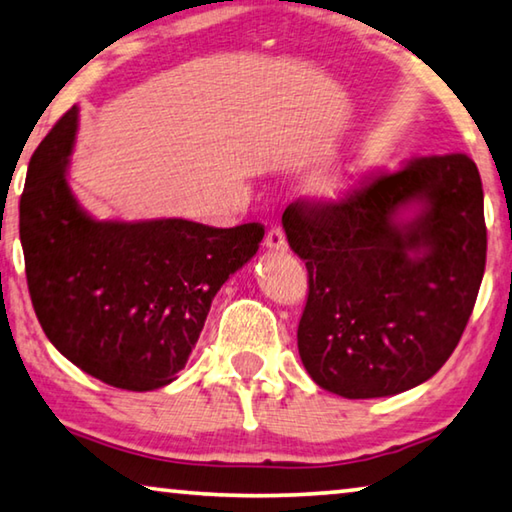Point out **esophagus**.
Returning a JSON list of instances; mask_svg holds the SVG:
<instances>
[{
  "mask_svg": "<svg viewBox=\"0 0 512 512\" xmlns=\"http://www.w3.org/2000/svg\"><path fill=\"white\" fill-rule=\"evenodd\" d=\"M266 248L269 250H287V239H285V232H282V227H271L269 234H266Z\"/></svg>",
  "mask_w": 512,
  "mask_h": 512,
  "instance_id": "34e87169",
  "label": "esophagus"
}]
</instances>
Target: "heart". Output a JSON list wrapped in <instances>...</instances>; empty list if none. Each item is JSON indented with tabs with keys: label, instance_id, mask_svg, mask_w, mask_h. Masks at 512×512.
Returning <instances> with one entry per match:
<instances>
[{
	"label": "heart",
	"instance_id": "b5f03b06",
	"mask_svg": "<svg viewBox=\"0 0 512 512\" xmlns=\"http://www.w3.org/2000/svg\"><path fill=\"white\" fill-rule=\"evenodd\" d=\"M348 184H351V177H348V180H342V182H339V184H337V189H346Z\"/></svg>",
	"mask_w": 512,
	"mask_h": 512
}]
</instances>
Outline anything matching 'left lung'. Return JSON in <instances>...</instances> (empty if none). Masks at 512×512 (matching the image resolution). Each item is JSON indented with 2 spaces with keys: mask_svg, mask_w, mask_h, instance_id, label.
Wrapping results in <instances>:
<instances>
[{
  "mask_svg": "<svg viewBox=\"0 0 512 512\" xmlns=\"http://www.w3.org/2000/svg\"><path fill=\"white\" fill-rule=\"evenodd\" d=\"M405 208H415L403 217ZM307 266L298 353L319 387L378 399L424 383L451 358L485 271L483 184L467 154L415 157L362 177L339 200L282 214Z\"/></svg>",
  "mask_w": 512,
  "mask_h": 512,
  "instance_id": "8db88e82",
  "label": "left lung"
}]
</instances>
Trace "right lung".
<instances>
[{
    "label": "right lung",
    "mask_w": 512,
    "mask_h": 512,
    "mask_svg": "<svg viewBox=\"0 0 512 512\" xmlns=\"http://www.w3.org/2000/svg\"><path fill=\"white\" fill-rule=\"evenodd\" d=\"M77 113L72 107L29 161L20 198L29 296L47 339L75 367L150 392L184 369L214 296L257 253L264 225L95 221L66 177Z\"/></svg>",
    "instance_id": "obj_1"
}]
</instances>
